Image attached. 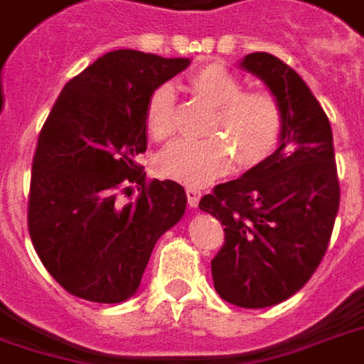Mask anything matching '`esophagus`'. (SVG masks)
Segmentation results:
<instances>
[{"label": "esophagus", "mask_w": 364, "mask_h": 364, "mask_svg": "<svg viewBox=\"0 0 364 364\" xmlns=\"http://www.w3.org/2000/svg\"><path fill=\"white\" fill-rule=\"evenodd\" d=\"M185 193H187V203H189V207H199L200 191L195 189V187H187Z\"/></svg>", "instance_id": "obj_1"}]
</instances>
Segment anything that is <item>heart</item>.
I'll return each mask as SVG.
<instances>
[{"mask_svg": "<svg viewBox=\"0 0 364 364\" xmlns=\"http://www.w3.org/2000/svg\"><path fill=\"white\" fill-rule=\"evenodd\" d=\"M189 88L215 106L205 139H177L159 157V171L185 185H205L226 173L236 159L240 167L264 161L276 147L282 132V106L270 90H242V82L223 65H205L191 73ZM147 132L165 141L177 129L175 90L159 85L146 108Z\"/></svg>", "mask_w": 364, "mask_h": 364, "instance_id": "obj_1", "label": "heart"}]
</instances>
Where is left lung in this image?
Instances as JSON below:
<instances>
[{"label": "left lung", "instance_id": "left-lung-1", "mask_svg": "<svg viewBox=\"0 0 364 364\" xmlns=\"http://www.w3.org/2000/svg\"><path fill=\"white\" fill-rule=\"evenodd\" d=\"M240 67L260 76L284 114L279 147L199 203L225 226L210 262L217 294L232 306H276L306 286L323 260L339 210L333 134L323 108L294 68L268 53Z\"/></svg>", "mask_w": 364, "mask_h": 364}]
</instances>
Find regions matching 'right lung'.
Masks as SVG:
<instances>
[{"label": "right lung", "instance_id": "obj_1", "mask_svg": "<svg viewBox=\"0 0 364 364\" xmlns=\"http://www.w3.org/2000/svg\"><path fill=\"white\" fill-rule=\"evenodd\" d=\"M189 58L112 50L70 78L39 132L27 226L43 266L70 296L120 304L136 294L157 238L179 223L185 189L146 181V108ZM140 195L124 203L129 183Z\"/></svg>", "mask_w": 364, "mask_h": 364}]
</instances>
